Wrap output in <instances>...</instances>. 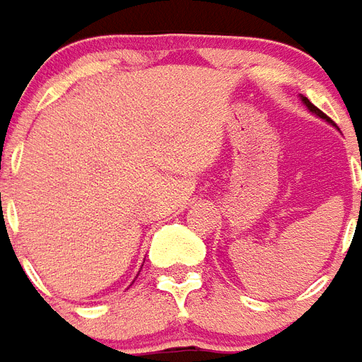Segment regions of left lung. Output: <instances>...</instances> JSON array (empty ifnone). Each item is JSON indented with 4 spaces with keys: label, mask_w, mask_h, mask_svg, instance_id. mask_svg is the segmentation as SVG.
<instances>
[{
    "label": "left lung",
    "mask_w": 362,
    "mask_h": 362,
    "mask_svg": "<svg viewBox=\"0 0 362 362\" xmlns=\"http://www.w3.org/2000/svg\"><path fill=\"white\" fill-rule=\"evenodd\" d=\"M300 97H302V95H300ZM302 103H304V105H306V107H308V111H310V112H314V115H316V117H320V119H324V120H327V122H329V119H327V117H325L324 112L320 111V109H317L316 105H312V103H310V101H308V99H306V97H302Z\"/></svg>",
    "instance_id": "1"
}]
</instances>
